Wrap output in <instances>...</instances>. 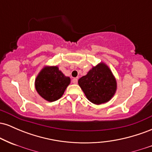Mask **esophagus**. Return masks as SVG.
I'll return each instance as SVG.
<instances>
[{
  "label": "esophagus",
  "instance_id": "obj_1",
  "mask_svg": "<svg viewBox=\"0 0 152 152\" xmlns=\"http://www.w3.org/2000/svg\"><path fill=\"white\" fill-rule=\"evenodd\" d=\"M72 82H73V83H74V84H76V83H78V78H74L72 79Z\"/></svg>",
  "mask_w": 152,
  "mask_h": 152
}]
</instances>
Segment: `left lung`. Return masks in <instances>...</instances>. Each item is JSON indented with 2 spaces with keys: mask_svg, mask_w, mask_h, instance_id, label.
Returning a JSON list of instances; mask_svg holds the SVG:
<instances>
[{
  "mask_svg": "<svg viewBox=\"0 0 152 152\" xmlns=\"http://www.w3.org/2000/svg\"><path fill=\"white\" fill-rule=\"evenodd\" d=\"M78 83L88 100L96 105L109 102L117 88L114 74L104 62L93 66Z\"/></svg>",
  "mask_w": 152,
  "mask_h": 152,
  "instance_id": "8db88e82",
  "label": "left lung"
}]
</instances>
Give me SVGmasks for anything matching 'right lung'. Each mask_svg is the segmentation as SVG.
Returning <instances> with one entry per match:
<instances>
[{"label": "right lung", "instance_id": "1", "mask_svg": "<svg viewBox=\"0 0 152 152\" xmlns=\"http://www.w3.org/2000/svg\"><path fill=\"white\" fill-rule=\"evenodd\" d=\"M70 83V77L63 74L58 66H46L36 76L35 88L43 99L53 102L62 96Z\"/></svg>", "mask_w": 152, "mask_h": 152}]
</instances>
